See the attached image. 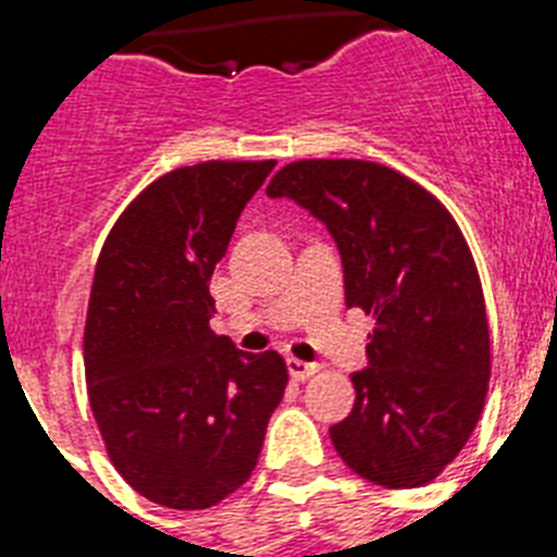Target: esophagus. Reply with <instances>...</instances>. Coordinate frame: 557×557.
<instances>
[{
    "label": "esophagus",
    "mask_w": 557,
    "mask_h": 557,
    "mask_svg": "<svg viewBox=\"0 0 557 557\" xmlns=\"http://www.w3.org/2000/svg\"><path fill=\"white\" fill-rule=\"evenodd\" d=\"M287 371H289V376L295 379V382H304V379H309V376H314V373H318V366H314V362H304V359L289 357L287 359Z\"/></svg>",
    "instance_id": "34e87169"
}]
</instances>
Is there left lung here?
<instances>
[{"label": "left lung", "instance_id": "1", "mask_svg": "<svg viewBox=\"0 0 557 557\" xmlns=\"http://www.w3.org/2000/svg\"><path fill=\"white\" fill-rule=\"evenodd\" d=\"M270 198L326 223L346 307L371 314L354 410L329 430L348 469L385 488H418L460 455L480 421L491 337L480 273L446 206L401 172L359 159L293 161Z\"/></svg>", "mask_w": 557, "mask_h": 557}]
</instances>
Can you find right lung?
<instances>
[{"label": "right lung", "mask_w": 557, "mask_h": 557, "mask_svg": "<svg viewBox=\"0 0 557 557\" xmlns=\"http://www.w3.org/2000/svg\"><path fill=\"white\" fill-rule=\"evenodd\" d=\"M275 161H203L152 181L95 268L83 362L113 469L145 499L203 510L253 474L287 387L282 354L211 332V273Z\"/></svg>", "instance_id": "1"}]
</instances>
